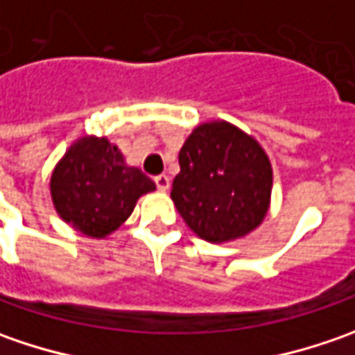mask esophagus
Returning <instances> with one entry per match:
<instances>
[{"instance_id": "1", "label": "esophagus", "mask_w": 355, "mask_h": 355, "mask_svg": "<svg viewBox=\"0 0 355 355\" xmlns=\"http://www.w3.org/2000/svg\"><path fill=\"white\" fill-rule=\"evenodd\" d=\"M154 184H156L157 189H162V191H166L168 187H170V178L166 175V173H159L154 178Z\"/></svg>"}]
</instances>
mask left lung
Instances as JSON below:
<instances>
[{
    "mask_svg": "<svg viewBox=\"0 0 355 355\" xmlns=\"http://www.w3.org/2000/svg\"><path fill=\"white\" fill-rule=\"evenodd\" d=\"M270 189L272 170L265 150L221 120L201 124L185 140L171 199L196 235L223 243L261 225Z\"/></svg>",
    "mask_w": 355,
    "mask_h": 355,
    "instance_id": "obj_1",
    "label": "left lung"
}]
</instances>
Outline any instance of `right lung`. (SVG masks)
Segmentation results:
<instances>
[{
    "label": "right lung",
    "mask_w": 355,
    "mask_h": 355,
    "mask_svg": "<svg viewBox=\"0 0 355 355\" xmlns=\"http://www.w3.org/2000/svg\"><path fill=\"white\" fill-rule=\"evenodd\" d=\"M156 184L128 168L106 138H85L69 148L51 175L55 209L76 231L106 237L130 217L140 196Z\"/></svg>",
    "instance_id": "add662e5"
}]
</instances>
